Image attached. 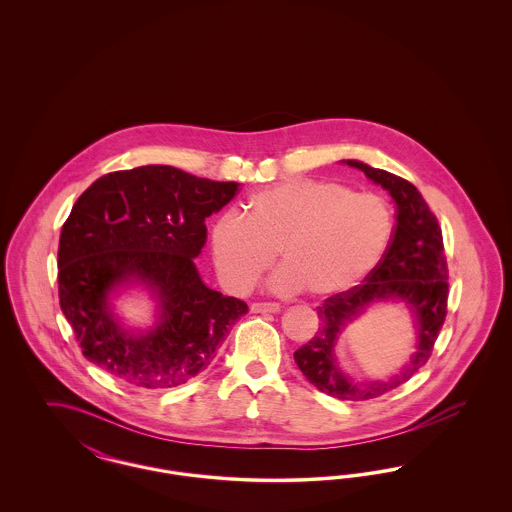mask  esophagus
I'll return each mask as SVG.
<instances>
[{
  "label": "esophagus",
  "instance_id": "1",
  "mask_svg": "<svg viewBox=\"0 0 512 512\" xmlns=\"http://www.w3.org/2000/svg\"><path fill=\"white\" fill-rule=\"evenodd\" d=\"M251 311L253 313H278L280 305L278 303H253Z\"/></svg>",
  "mask_w": 512,
  "mask_h": 512
}]
</instances>
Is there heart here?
<instances>
[{
  "mask_svg": "<svg viewBox=\"0 0 512 512\" xmlns=\"http://www.w3.org/2000/svg\"><path fill=\"white\" fill-rule=\"evenodd\" d=\"M393 234L390 203L376 194L293 178L251 195L247 219L224 213L211 228V251L220 282L247 292L272 267H284L272 288L332 297L361 284L382 261Z\"/></svg>",
  "mask_w": 512,
  "mask_h": 512,
  "instance_id": "1",
  "label": "heart"
}]
</instances>
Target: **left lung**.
Here are the masks:
<instances>
[{
    "mask_svg": "<svg viewBox=\"0 0 512 512\" xmlns=\"http://www.w3.org/2000/svg\"><path fill=\"white\" fill-rule=\"evenodd\" d=\"M343 163L365 172L366 178L390 192L395 201V230L382 261L366 276L365 284L332 295L318 307L317 334L293 353V359L322 393L340 401H366L405 384L430 359L447 315L449 274L438 219L413 184L361 161ZM386 300H401L414 313L417 351L399 375L357 383L337 366L333 347L347 321L362 314L372 302Z\"/></svg>",
    "mask_w": 512,
    "mask_h": 512,
    "instance_id": "1",
    "label": "left lung"
}]
</instances>
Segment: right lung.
I'll return each instance as SVG.
<instances>
[{
    "label": "right lung",
    "mask_w": 512,
    "mask_h": 512,
    "mask_svg": "<svg viewBox=\"0 0 512 512\" xmlns=\"http://www.w3.org/2000/svg\"><path fill=\"white\" fill-rule=\"evenodd\" d=\"M238 186L147 165L109 172L76 199L59 238L57 280L61 311L90 363L130 386L167 390L215 361L247 305L207 288L194 259L207 240L205 219ZM130 283L158 301L146 333L122 327L110 307V295Z\"/></svg>",
    "instance_id": "right-lung-1"
}]
</instances>
